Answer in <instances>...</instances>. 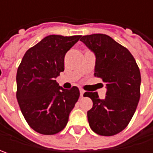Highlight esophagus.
<instances>
[{"instance_id": "esophagus-1", "label": "esophagus", "mask_w": 153, "mask_h": 153, "mask_svg": "<svg viewBox=\"0 0 153 153\" xmlns=\"http://www.w3.org/2000/svg\"><path fill=\"white\" fill-rule=\"evenodd\" d=\"M83 94H84V90L80 89V95H81V97H82V96H83Z\"/></svg>"}]
</instances>
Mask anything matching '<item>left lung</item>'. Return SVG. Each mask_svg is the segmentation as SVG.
I'll list each match as a JSON object with an SVG mask.
<instances>
[{"label": "left lung", "mask_w": 153, "mask_h": 153, "mask_svg": "<svg viewBox=\"0 0 153 153\" xmlns=\"http://www.w3.org/2000/svg\"><path fill=\"white\" fill-rule=\"evenodd\" d=\"M80 41L96 56L94 76L106 83L105 98L97 92H85L93 107L88 111L91 129L103 136H112L126 128L140 97V72L131 53L105 34L83 36Z\"/></svg>", "instance_id": "left-lung-1"}]
</instances>
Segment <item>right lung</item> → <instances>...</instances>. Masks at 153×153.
Listing matches in <instances>:
<instances>
[{"instance_id": "1", "label": "right lung", "mask_w": 153, "mask_h": 153, "mask_svg": "<svg viewBox=\"0 0 153 153\" xmlns=\"http://www.w3.org/2000/svg\"><path fill=\"white\" fill-rule=\"evenodd\" d=\"M81 36H46L26 51L18 68V103L29 126L39 134L63 130L79 99L77 87L64 89L55 78L65 70V53Z\"/></svg>"}]
</instances>
